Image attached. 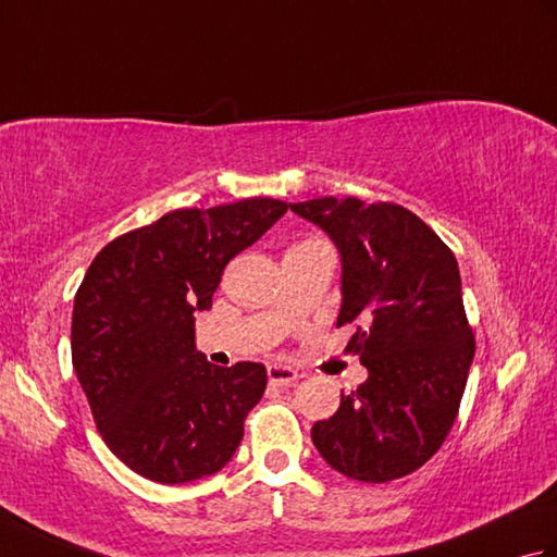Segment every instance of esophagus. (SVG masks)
<instances>
[{"label":"esophagus","mask_w":557,"mask_h":557,"mask_svg":"<svg viewBox=\"0 0 557 557\" xmlns=\"http://www.w3.org/2000/svg\"><path fill=\"white\" fill-rule=\"evenodd\" d=\"M268 381L270 385H277V387H285V385H294L299 381V373L289 369V366H268Z\"/></svg>","instance_id":"esophagus-1"}]
</instances>
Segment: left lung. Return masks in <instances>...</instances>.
Wrapping results in <instances>:
<instances>
[{"mask_svg": "<svg viewBox=\"0 0 557 557\" xmlns=\"http://www.w3.org/2000/svg\"><path fill=\"white\" fill-rule=\"evenodd\" d=\"M289 208L337 246V327L357 325L347 349L369 371L354 393H342L333 417L313 423V445L354 481L407 476L453 429L474 361L457 258L395 203L325 196Z\"/></svg>", "mask_w": 557, "mask_h": 557, "instance_id": "8db88e82", "label": "left lung"}]
</instances>
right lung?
<instances>
[{"instance_id":"1","label":"right lung","mask_w":557,"mask_h":557,"mask_svg":"<svg viewBox=\"0 0 557 557\" xmlns=\"http://www.w3.org/2000/svg\"><path fill=\"white\" fill-rule=\"evenodd\" d=\"M287 212L246 198L186 208L110 242L76 292L71 359L102 441L158 483L218 474L268 385L265 366H212L196 351V313L222 270Z\"/></svg>"}]
</instances>
